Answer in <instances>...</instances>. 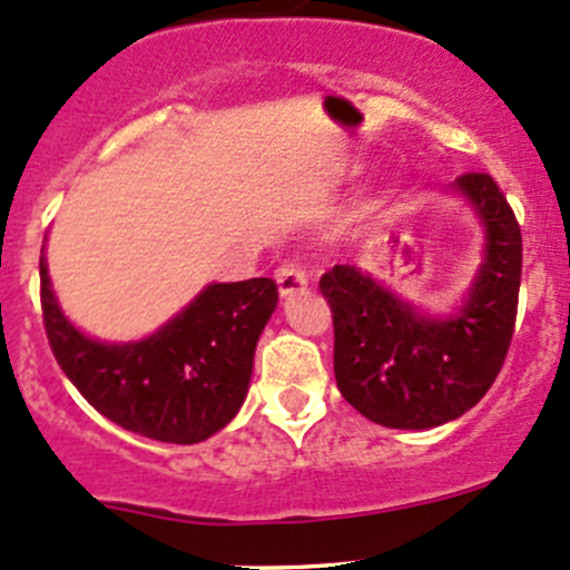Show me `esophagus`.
<instances>
[{"label": "esophagus", "mask_w": 570, "mask_h": 570, "mask_svg": "<svg viewBox=\"0 0 570 570\" xmlns=\"http://www.w3.org/2000/svg\"><path fill=\"white\" fill-rule=\"evenodd\" d=\"M275 281H278V295L284 297H292L297 295V292H303L308 286V278L306 273H303V267H297V264H284V267L275 273Z\"/></svg>", "instance_id": "1"}]
</instances>
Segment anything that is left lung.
Returning a JSON list of instances; mask_svg holds the SVG:
<instances>
[{"label": "left lung", "instance_id": "left-lung-1", "mask_svg": "<svg viewBox=\"0 0 570 570\" xmlns=\"http://www.w3.org/2000/svg\"><path fill=\"white\" fill-rule=\"evenodd\" d=\"M450 195L482 228V258L461 303L428 312L355 264H336L320 289L333 312V372L344 400L370 422L430 430L485 396L513 338L521 228L488 174H465Z\"/></svg>", "mask_w": 570, "mask_h": 570}]
</instances>
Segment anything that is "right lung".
Returning a JSON list of instances; mask_svg holds the SVG:
<instances>
[{"mask_svg": "<svg viewBox=\"0 0 570 570\" xmlns=\"http://www.w3.org/2000/svg\"><path fill=\"white\" fill-rule=\"evenodd\" d=\"M40 303L57 364L101 416L165 444H198L243 407L278 289L269 278L206 284L148 336L105 342L66 317L40 256Z\"/></svg>", "mask_w": 570, "mask_h": 570, "instance_id": "right-lung-1", "label": "right lung"}]
</instances>
